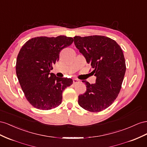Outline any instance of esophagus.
Returning a JSON list of instances; mask_svg holds the SVG:
<instances>
[{
    "mask_svg": "<svg viewBox=\"0 0 147 147\" xmlns=\"http://www.w3.org/2000/svg\"><path fill=\"white\" fill-rule=\"evenodd\" d=\"M79 82V81L78 80V79H73V84H76L78 83Z\"/></svg>",
    "mask_w": 147,
    "mask_h": 147,
    "instance_id": "esophagus-1",
    "label": "esophagus"
}]
</instances>
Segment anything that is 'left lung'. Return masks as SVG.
Masks as SVG:
<instances>
[{"instance_id": "1", "label": "left lung", "mask_w": 147, "mask_h": 147, "mask_svg": "<svg viewBox=\"0 0 147 147\" xmlns=\"http://www.w3.org/2000/svg\"><path fill=\"white\" fill-rule=\"evenodd\" d=\"M74 42L94 70L95 84L82 81L86 92L79 95L78 103L90 112L108 108L118 97L126 69L123 50L116 42L103 36H75Z\"/></svg>"}]
</instances>
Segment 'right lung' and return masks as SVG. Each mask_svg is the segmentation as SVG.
Returning a JSON list of instances; mask_svg holds the SVG:
<instances>
[{
	"mask_svg": "<svg viewBox=\"0 0 147 147\" xmlns=\"http://www.w3.org/2000/svg\"><path fill=\"white\" fill-rule=\"evenodd\" d=\"M73 42L72 37L65 36H40L29 39L20 49L16 73L25 97L34 108L49 110L61 103L63 91L73 80L50 72L59 60L61 50Z\"/></svg>",
	"mask_w": 147,
	"mask_h": 147,
	"instance_id": "add662e5",
	"label": "right lung"
}]
</instances>
